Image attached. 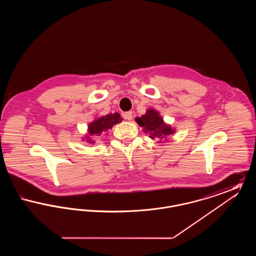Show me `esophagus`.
Wrapping results in <instances>:
<instances>
[{
	"mask_svg": "<svg viewBox=\"0 0 256 256\" xmlns=\"http://www.w3.org/2000/svg\"><path fill=\"white\" fill-rule=\"evenodd\" d=\"M124 118L126 120H128V121H132V111H128V112H126L124 114Z\"/></svg>",
	"mask_w": 256,
	"mask_h": 256,
	"instance_id": "obj_1",
	"label": "esophagus"
}]
</instances>
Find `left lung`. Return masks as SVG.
I'll return each mask as SVG.
<instances>
[{
	"label": "left lung",
	"mask_w": 256,
	"mask_h": 256,
	"mask_svg": "<svg viewBox=\"0 0 256 256\" xmlns=\"http://www.w3.org/2000/svg\"><path fill=\"white\" fill-rule=\"evenodd\" d=\"M135 121L143 128V132L145 134H150V138L158 139L160 143L163 139L166 140L169 135L174 134L176 132L170 124L164 122L158 111L154 108L146 110V114L135 118Z\"/></svg>",
	"instance_id": "obj_1"
}]
</instances>
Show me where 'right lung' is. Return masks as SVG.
I'll use <instances>...</instances> for the list:
<instances>
[{
  "label": "right lung",
  "mask_w": 256,
  "mask_h": 256,
  "mask_svg": "<svg viewBox=\"0 0 256 256\" xmlns=\"http://www.w3.org/2000/svg\"><path fill=\"white\" fill-rule=\"evenodd\" d=\"M122 120L121 115L117 112L98 117L88 124L87 134L84 140L86 139V142L89 144H94L95 141L92 139V136H100L102 134H106L108 130L112 128L113 126L122 122Z\"/></svg>",
  "instance_id": "obj_1"
}]
</instances>
